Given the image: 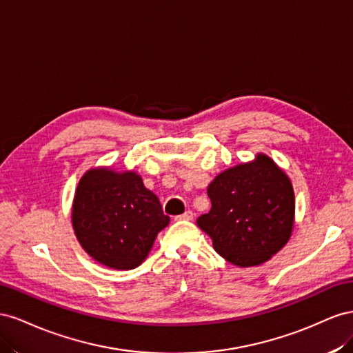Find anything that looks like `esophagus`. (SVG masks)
<instances>
[{
	"label": "esophagus",
	"mask_w": 353,
	"mask_h": 353,
	"mask_svg": "<svg viewBox=\"0 0 353 353\" xmlns=\"http://www.w3.org/2000/svg\"><path fill=\"white\" fill-rule=\"evenodd\" d=\"M179 220H192L194 219V213L190 210H188V211H185V213L182 214V216H179L177 217Z\"/></svg>",
	"instance_id": "1"
}]
</instances>
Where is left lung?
<instances>
[{
  "label": "left lung",
  "mask_w": 353,
  "mask_h": 353,
  "mask_svg": "<svg viewBox=\"0 0 353 353\" xmlns=\"http://www.w3.org/2000/svg\"><path fill=\"white\" fill-rule=\"evenodd\" d=\"M211 210L196 225L217 253L238 268L265 263L284 248L294 228L290 177L266 154L221 171L207 188Z\"/></svg>",
  "instance_id": "left-lung-1"
}]
</instances>
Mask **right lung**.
Instances as JSON below:
<instances>
[{
	"label": "right lung",
	"instance_id": "right-lung-1",
	"mask_svg": "<svg viewBox=\"0 0 353 353\" xmlns=\"http://www.w3.org/2000/svg\"><path fill=\"white\" fill-rule=\"evenodd\" d=\"M70 219L85 253L118 270L142 265L158 234L170 223L142 176L112 167H93L79 179Z\"/></svg>",
	"mask_w": 353,
	"mask_h": 353
}]
</instances>
